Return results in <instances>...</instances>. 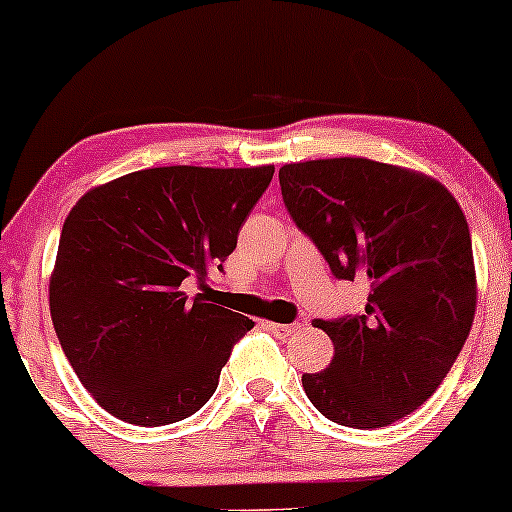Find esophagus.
Here are the masks:
<instances>
[{
	"label": "esophagus",
	"mask_w": 512,
	"mask_h": 512,
	"mask_svg": "<svg viewBox=\"0 0 512 512\" xmlns=\"http://www.w3.org/2000/svg\"><path fill=\"white\" fill-rule=\"evenodd\" d=\"M267 328L272 330L274 335H279V338H289V335L299 333L301 323H267Z\"/></svg>",
	"instance_id": "obj_1"
}]
</instances>
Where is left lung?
<instances>
[{"label":"left lung","instance_id":"1","mask_svg":"<svg viewBox=\"0 0 512 512\" xmlns=\"http://www.w3.org/2000/svg\"><path fill=\"white\" fill-rule=\"evenodd\" d=\"M284 206L335 279H367L362 316L313 320L330 367L303 374L308 401L347 428H384L418 411L457 362L476 308L471 235L437 179L330 157L279 170Z\"/></svg>","mask_w":512,"mask_h":512}]
</instances>
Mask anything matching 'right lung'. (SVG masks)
<instances>
[{"label":"right lung","instance_id":"right-lung-1","mask_svg":"<svg viewBox=\"0 0 512 512\" xmlns=\"http://www.w3.org/2000/svg\"><path fill=\"white\" fill-rule=\"evenodd\" d=\"M274 167H153L82 196L65 218L50 318L84 389L114 418L157 428L189 418L218 386L252 320L184 286L213 272Z\"/></svg>","mask_w":512,"mask_h":512}]
</instances>
